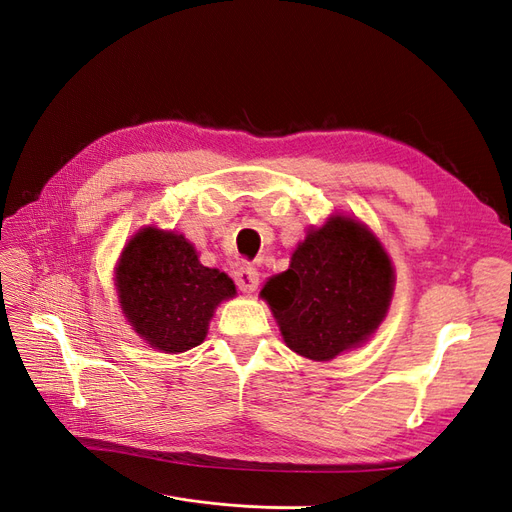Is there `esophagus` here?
Here are the masks:
<instances>
[{
	"mask_svg": "<svg viewBox=\"0 0 512 512\" xmlns=\"http://www.w3.org/2000/svg\"><path fill=\"white\" fill-rule=\"evenodd\" d=\"M235 284L241 292H252L256 290L258 286V271L247 265V262H243V265H239V269L235 271Z\"/></svg>",
	"mask_w": 512,
	"mask_h": 512,
	"instance_id": "obj_1",
	"label": "esophagus"
}]
</instances>
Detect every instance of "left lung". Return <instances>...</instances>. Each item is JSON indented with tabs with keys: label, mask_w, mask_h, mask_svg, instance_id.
<instances>
[{
	"label": "left lung",
	"mask_w": 512,
	"mask_h": 512,
	"mask_svg": "<svg viewBox=\"0 0 512 512\" xmlns=\"http://www.w3.org/2000/svg\"><path fill=\"white\" fill-rule=\"evenodd\" d=\"M393 267L371 232L335 215L309 230L290 269L262 288L290 350L331 361L378 329L393 297Z\"/></svg>",
	"instance_id": "left-lung-1"
}]
</instances>
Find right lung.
<instances>
[{
    "instance_id": "add662e5",
    "label": "right lung",
    "mask_w": 512,
    "mask_h": 512,
    "mask_svg": "<svg viewBox=\"0 0 512 512\" xmlns=\"http://www.w3.org/2000/svg\"><path fill=\"white\" fill-rule=\"evenodd\" d=\"M117 290L134 331L168 354L203 344L213 309L237 292L226 273L200 265L181 235L158 228L141 230L123 250Z\"/></svg>"
}]
</instances>
